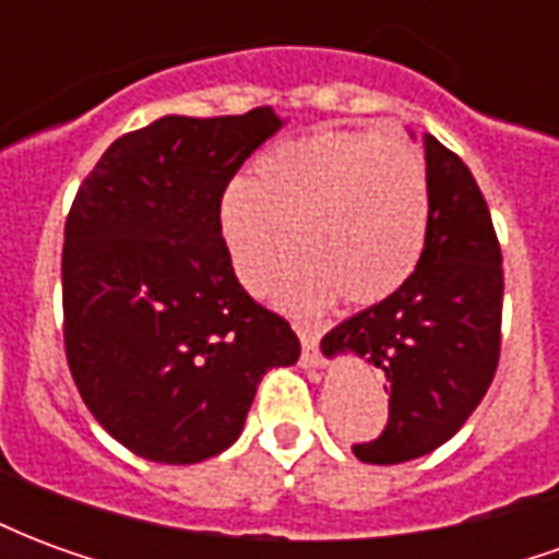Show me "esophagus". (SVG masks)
Segmentation results:
<instances>
[{
	"label": "esophagus",
	"instance_id": "1",
	"mask_svg": "<svg viewBox=\"0 0 559 559\" xmlns=\"http://www.w3.org/2000/svg\"><path fill=\"white\" fill-rule=\"evenodd\" d=\"M299 332V341H302V365L308 368H317V365H323V356H320V335H317V329L311 326H296Z\"/></svg>",
	"mask_w": 559,
	"mask_h": 559
}]
</instances>
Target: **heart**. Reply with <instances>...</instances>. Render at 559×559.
<instances>
[{"mask_svg": "<svg viewBox=\"0 0 559 559\" xmlns=\"http://www.w3.org/2000/svg\"><path fill=\"white\" fill-rule=\"evenodd\" d=\"M431 182L411 143L371 131H320L263 152L254 179H233L218 200V230L245 287L272 278L281 302L314 311L341 293L377 305L416 272L428 242ZM292 236H286V230Z\"/></svg>", "mask_w": 559, "mask_h": 559, "instance_id": "heart-1", "label": "heart"}]
</instances>
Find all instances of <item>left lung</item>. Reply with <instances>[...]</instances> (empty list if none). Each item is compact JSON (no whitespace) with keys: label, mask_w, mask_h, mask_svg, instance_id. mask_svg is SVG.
I'll use <instances>...</instances> for the list:
<instances>
[{"label":"left lung","mask_w":559,"mask_h":559,"mask_svg":"<svg viewBox=\"0 0 559 559\" xmlns=\"http://www.w3.org/2000/svg\"><path fill=\"white\" fill-rule=\"evenodd\" d=\"M428 242L411 281L383 302L344 320L323 353H359L386 374V428L353 443L365 464L428 455L479 407L500 362L503 254L479 185L431 134Z\"/></svg>","instance_id":"left-lung-1"}]
</instances>
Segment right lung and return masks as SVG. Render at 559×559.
I'll list each match as a JSON object with an SVG mask.
<instances>
[{
	"label": "right lung",
	"instance_id": "obj_1",
	"mask_svg": "<svg viewBox=\"0 0 559 559\" xmlns=\"http://www.w3.org/2000/svg\"><path fill=\"white\" fill-rule=\"evenodd\" d=\"M278 128L272 107L164 116L114 140L71 203L68 368L104 431L146 461L224 452L263 374L299 359L290 323L245 293L218 230L221 191Z\"/></svg>",
	"mask_w": 559,
	"mask_h": 559
}]
</instances>
